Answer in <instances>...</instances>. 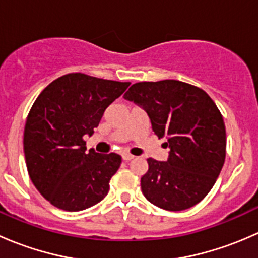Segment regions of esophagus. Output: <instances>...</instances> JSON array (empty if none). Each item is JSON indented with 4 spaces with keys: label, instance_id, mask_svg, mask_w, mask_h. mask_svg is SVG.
<instances>
[{
    "label": "esophagus",
    "instance_id": "esophagus-1",
    "mask_svg": "<svg viewBox=\"0 0 258 258\" xmlns=\"http://www.w3.org/2000/svg\"><path fill=\"white\" fill-rule=\"evenodd\" d=\"M122 158H123V161H131L134 160L135 156L130 155V153H123V155H122Z\"/></svg>",
    "mask_w": 258,
    "mask_h": 258
}]
</instances>
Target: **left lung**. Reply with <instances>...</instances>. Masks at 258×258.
<instances>
[{"label": "left lung", "mask_w": 258, "mask_h": 258, "mask_svg": "<svg viewBox=\"0 0 258 258\" xmlns=\"http://www.w3.org/2000/svg\"><path fill=\"white\" fill-rule=\"evenodd\" d=\"M150 117L158 139L170 148L166 161L147 158L142 194L167 211H183L206 197L226 157L222 114L201 88L176 80L139 82L123 95Z\"/></svg>", "instance_id": "8db88e82"}]
</instances>
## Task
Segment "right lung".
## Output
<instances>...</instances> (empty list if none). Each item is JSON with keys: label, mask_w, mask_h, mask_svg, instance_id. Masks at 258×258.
<instances>
[{"label": "right lung", "mask_w": 258, "mask_h": 258, "mask_svg": "<svg viewBox=\"0 0 258 258\" xmlns=\"http://www.w3.org/2000/svg\"><path fill=\"white\" fill-rule=\"evenodd\" d=\"M130 82L69 74L51 82L36 98L26 119L23 151L28 175L46 200L70 212L98 204L121 165L117 153L86 151L106 108Z\"/></svg>", "instance_id": "add662e5"}]
</instances>
